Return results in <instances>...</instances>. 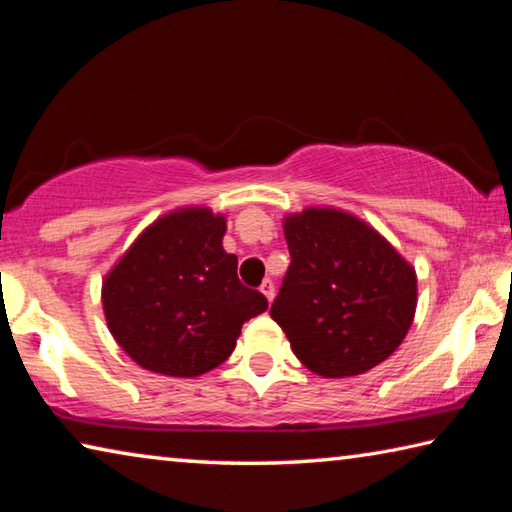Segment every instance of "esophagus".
Here are the masks:
<instances>
[{
    "label": "esophagus",
    "instance_id": "1",
    "mask_svg": "<svg viewBox=\"0 0 512 512\" xmlns=\"http://www.w3.org/2000/svg\"><path fill=\"white\" fill-rule=\"evenodd\" d=\"M259 291L264 293L268 302H273V298H275V284L271 280H264L262 287H259Z\"/></svg>",
    "mask_w": 512,
    "mask_h": 512
}]
</instances>
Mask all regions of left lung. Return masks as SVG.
<instances>
[{"instance_id":"left-lung-1","label":"left lung","mask_w":512,"mask_h":512,"mask_svg":"<svg viewBox=\"0 0 512 512\" xmlns=\"http://www.w3.org/2000/svg\"><path fill=\"white\" fill-rule=\"evenodd\" d=\"M291 264L271 318L320 377L361 375L391 357L418 302L411 264L357 216L327 207L284 219Z\"/></svg>"}]
</instances>
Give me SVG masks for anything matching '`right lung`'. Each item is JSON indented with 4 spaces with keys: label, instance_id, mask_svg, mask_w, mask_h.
Returning a JSON list of instances; mask_svg holds the SVG:
<instances>
[{
    "label": "right lung",
    "instance_id": "right-lung-1",
    "mask_svg": "<svg viewBox=\"0 0 512 512\" xmlns=\"http://www.w3.org/2000/svg\"><path fill=\"white\" fill-rule=\"evenodd\" d=\"M225 219L205 207L146 228L103 282L110 334L142 368L198 377L230 357L246 320L268 300L237 277L221 241Z\"/></svg>",
    "mask_w": 512,
    "mask_h": 512
}]
</instances>
